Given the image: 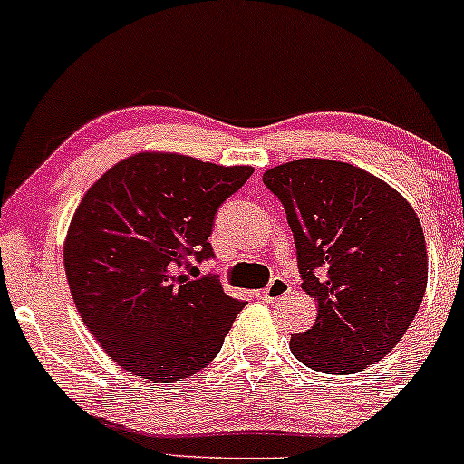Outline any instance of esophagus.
<instances>
[{
    "instance_id": "1",
    "label": "esophagus",
    "mask_w": 464,
    "mask_h": 464,
    "mask_svg": "<svg viewBox=\"0 0 464 464\" xmlns=\"http://www.w3.org/2000/svg\"><path fill=\"white\" fill-rule=\"evenodd\" d=\"M290 290H292V285L287 278L274 276L270 281V285H267L266 290L258 292V296H261L263 301H278V298H283L285 294H290Z\"/></svg>"
}]
</instances>
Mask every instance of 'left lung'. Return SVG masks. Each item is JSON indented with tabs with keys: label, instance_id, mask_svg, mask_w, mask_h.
Segmentation results:
<instances>
[{
	"label": "left lung",
	"instance_id": "left-lung-1",
	"mask_svg": "<svg viewBox=\"0 0 464 464\" xmlns=\"http://www.w3.org/2000/svg\"><path fill=\"white\" fill-rule=\"evenodd\" d=\"M283 203L303 290L316 321L290 350L323 373H356L390 353L427 287L422 226L402 194L332 159H296L263 174Z\"/></svg>",
	"mask_w": 464,
	"mask_h": 464
}]
</instances>
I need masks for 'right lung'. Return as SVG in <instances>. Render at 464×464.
Masks as SVG:
<instances>
[{"label": "right lung", "instance_id": "add662e5", "mask_svg": "<svg viewBox=\"0 0 464 464\" xmlns=\"http://www.w3.org/2000/svg\"><path fill=\"white\" fill-rule=\"evenodd\" d=\"M254 170L174 152L123 159L83 194L63 243L82 321L134 376L170 382L214 361L246 307L197 263L218 206Z\"/></svg>", "mask_w": 464, "mask_h": 464}]
</instances>
